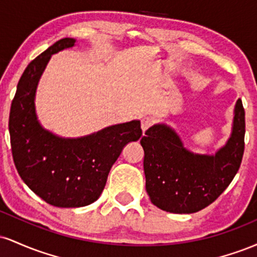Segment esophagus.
Returning a JSON list of instances; mask_svg holds the SVG:
<instances>
[{"mask_svg": "<svg viewBox=\"0 0 257 257\" xmlns=\"http://www.w3.org/2000/svg\"><path fill=\"white\" fill-rule=\"evenodd\" d=\"M153 124V118L152 117L150 116H145L141 118V129H143L144 134H145V132L147 131V129L150 128Z\"/></svg>", "mask_w": 257, "mask_h": 257, "instance_id": "esophagus-1", "label": "esophagus"}]
</instances>
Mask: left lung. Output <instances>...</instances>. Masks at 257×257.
I'll return each instance as SVG.
<instances>
[{"label": "left lung", "mask_w": 257, "mask_h": 257, "mask_svg": "<svg viewBox=\"0 0 257 257\" xmlns=\"http://www.w3.org/2000/svg\"><path fill=\"white\" fill-rule=\"evenodd\" d=\"M245 112L238 99L233 132L215 156L188 152L169 126L147 129L140 144L150 199L162 210L192 214L210 205L228 187L239 169L244 153Z\"/></svg>", "instance_id": "8db88e82"}]
</instances>
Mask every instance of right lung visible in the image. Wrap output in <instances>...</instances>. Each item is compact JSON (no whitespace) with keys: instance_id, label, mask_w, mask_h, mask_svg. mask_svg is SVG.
<instances>
[{"instance_id":"add662e5","label":"right lung","mask_w":257,"mask_h":257,"mask_svg":"<svg viewBox=\"0 0 257 257\" xmlns=\"http://www.w3.org/2000/svg\"><path fill=\"white\" fill-rule=\"evenodd\" d=\"M73 44L72 38H63L28 65L10 112L12 156L20 178L44 202L59 208L95 202L123 147L143 135L139 120L66 140L38 124L34 106L38 78L52 54Z\"/></svg>"}]
</instances>
